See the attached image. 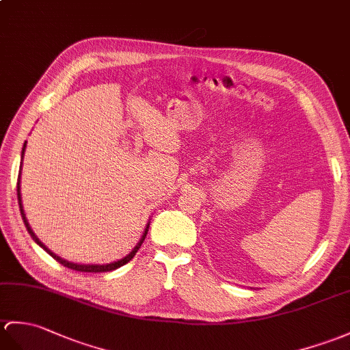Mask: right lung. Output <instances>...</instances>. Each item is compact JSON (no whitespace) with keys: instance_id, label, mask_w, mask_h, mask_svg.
I'll list each match as a JSON object with an SVG mask.
<instances>
[{"instance_id":"right-lung-1","label":"right lung","mask_w":350,"mask_h":350,"mask_svg":"<svg viewBox=\"0 0 350 350\" xmlns=\"http://www.w3.org/2000/svg\"><path fill=\"white\" fill-rule=\"evenodd\" d=\"M25 148H27V142L23 143V148H22V155H21V158H22V159H23V155H25ZM21 174H22V162H21V172H19V176H18V202H19V210H21V215H22V219H23V224H25L27 230H28V232H29V235H31V239L34 240L40 247H43V249L47 252L49 255H51L53 259H56V261H58L59 264H62L64 267L71 268V270H76V271H83V273H104V271H113V270H116V268H119V267H122V265H125L126 262L131 261V259L134 258V255L137 254V250L140 249V246L143 245V241H144V239H146V234H148V231H149L150 219H149L148 225H146V228H144V231H143L142 239H140V241L137 243L135 247H134L131 252H129V254H128L125 258L118 259V261H115V262H110V264H77V262L67 261V259H64V258L58 256L56 254H53V252H52L51 249H49V247L44 245V243L37 237L36 232L31 230V225H29V222H28L27 215H25V210H23V204H22V195H21Z\"/></svg>"}]
</instances>
